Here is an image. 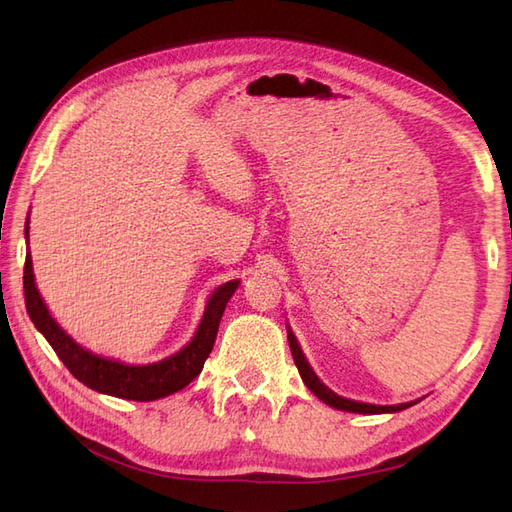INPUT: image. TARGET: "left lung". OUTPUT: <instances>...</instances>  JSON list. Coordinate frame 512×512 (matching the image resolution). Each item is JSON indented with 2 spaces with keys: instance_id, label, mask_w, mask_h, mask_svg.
Returning a JSON list of instances; mask_svg holds the SVG:
<instances>
[{
  "instance_id": "left-lung-1",
  "label": "left lung",
  "mask_w": 512,
  "mask_h": 512,
  "mask_svg": "<svg viewBox=\"0 0 512 512\" xmlns=\"http://www.w3.org/2000/svg\"><path fill=\"white\" fill-rule=\"evenodd\" d=\"M288 344H290V352H292V359L294 365H297L299 374L303 378V382L307 384V389L312 391L320 401L324 404L337 408V410H344V412H356V414H386V412H399V410H406L410 406H414L416 401H408V404H397V406H376V404H363V401H354V399H346V397H339L337 393H333L327 384H322L320 378L314 374L312 365L307 363L305 354L297 342V337L290 331L288 327Z\"/></svg>"
}]
</instances>
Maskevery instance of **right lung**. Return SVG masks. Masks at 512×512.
<instances>
[{
  "mask_svg": "<svg viewBox=\"0 0 512 512\" xmlns=\"http://www.w3.org/2000/svg\"><path fill=\"white\" fill-rule=\"evenodd\" d=\"M25 239H29V220L25 222ZM237 286L239 280H232L211 292L203 320H200L188 346H183L179 352L158 363L126 365L89 352L81 344H76L74 339L59 327L38 292L34 280L32 254H29V250L25 256L23 271L27 314L36 324V329L44 335L46 342L53 346V350L57 352L61 363L68 367L70 374L98 393L132 401H153L166 395H173L181 391L183 386H188L200 371H203L207 356L213 350L215 335H218L226 303L230 301L232 294H235Z\"/></svg>",
  "mask_w": 512,
  "mask_h": 512,
  "instance_id": "right-lung-1",
  "label": "right lung"
}]
</instances>
